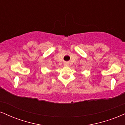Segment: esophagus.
Segmentation results:
<instances>
[{
  "label": "esophagus",
  "mask_w": 125,
  "mask_h": 125,
  "mask_svg": "<svg viewBox=\"0 0 125 125\" xmlns=\"http://www.w3.org/2000/svg\"><path fill=\"white\" fill-rule=\"evenodd\" d=\"M64 65H65V66H68V65H69V64H68V63H66L64 64Z\"/></svg>",
  "instance_id": "esophagus-1"
}]
</instances>
